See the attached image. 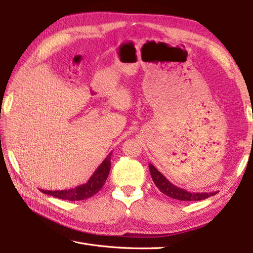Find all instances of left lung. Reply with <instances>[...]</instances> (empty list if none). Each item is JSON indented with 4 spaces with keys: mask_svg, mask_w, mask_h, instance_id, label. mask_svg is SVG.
I'll return each instance as SVG.
<instances>
[{
    "mask_svg": "<svg viewBox=\"0 0 253 253\" xmlns=\"http://www.w3.org/2000/svg\"><path fill=\"white\" fill-rule=\"evenodd\" d=\"M149 169L150 173H151V177L153 179V182L159 188V190L161 192H163L164 195H166L169 198L176 199V200H180V201H199V200H204L211 196L216 195L215 192H190L187 191L182 188L177 187L175 185L171 184V182L166 178V177L159 171L154 166L150 163L149 164Z\"/></svg>",
    "mask_w": 253,
    "mask_h": 253,
    "instance_id": "obj_1",
    "label": "left lung"
}]
</instances>
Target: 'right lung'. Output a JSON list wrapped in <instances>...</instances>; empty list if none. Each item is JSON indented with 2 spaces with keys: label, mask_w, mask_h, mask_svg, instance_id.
<instances>
[{
  "label": "right lung",
  "mask_w": 253,
  "mask_h": 253,
  "mask_svg": "<svg viewBox=\"0 0 253 253\" xmlns=\"http://www.w3.org/2000/svg\"><path fill=\"white\" fill-rule=\"evenodd\" d=\"M111 155L112 153L107 155L103 162L100 164L99 168L95 169L93 175L91 176L89 180L84 185H80L77 186L76 188H71V189L66 190H40L43 193H46V195L68 201L84 200V199L92 197L102 187H103L105 180L107 179V176H109L111 169Z\"/></svg>",
  "instance_id": "right-lung-1"
}]
</instances>
